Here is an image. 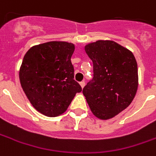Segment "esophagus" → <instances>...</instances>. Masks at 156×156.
I'll use <instances>...</instances> for the list:
<instances>
[{
	"label": "esophagus",
	"instance_id": "obj_1",
	"mask_svg": "<svg viewBox=\"0 0 156 156\" xmlns=\"http://www.w3.org/2000/svg\"><path fill=\"white\" fill-rule=\"evenodd\" d=\"M79 83H80V86L82 87V88H83L84 85H85V82H84V81H82V82H80Z\"/></svg>",
	"mask_w": 156,
	"mask_h": 156
}]
</instances>
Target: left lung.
Listing matches in <instances>:
<instances>
[{
  "mask_svg": "<svg viewBox=\"0 0 156 156\" xmlns=\"http://www.w3.org/2000/svg\"><path fill=\"white\" fill-rule=\"evenodd\" d=\"M93 62V78L83 89L93 114L108 119L131 104L138 85L133 54L114 41H97L84 48Z\"/></svg>",
  "mask_w": 156,
  "mask_h": 156,
  "instance_id": "left-lung-1",
  "label": "left lung"
}]
</instances>
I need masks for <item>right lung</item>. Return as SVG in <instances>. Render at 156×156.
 Wrapping results in <instances>:
<instances>
[{"label": "right lung", "instance_id": "obj_1", "mask_svg": "<svg viewBox=\"0 0 156 156\" xmlns=\"http://www.w3.org/2000/svg\"><path fill=\"white\" fill-rule=\"evenodd\" d=\"M74 44L48 42L30 48L20 70V83L30 102L41 114H63L82 88L74 80L71 61Z\"/></svg>", "mask_w": 156, "mask_h": 156}]
</instances>
